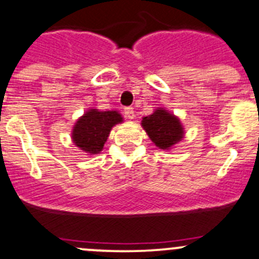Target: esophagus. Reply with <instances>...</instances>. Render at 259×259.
Instances as JSON below:
<instances>
[{
  "label": "esophagus",
  "instance_id": "obj_1",
  "mask_svg": "<svg viewBox=\"0 0 259 259\" xmlns=\"http://www.w3.org/2000/svg\"><path fill=\"white\" fill-rule=\"evenodd\" d=\"M124 116L131 119L135 117V111H133V107H124Z\"/></svg>",
  "mask_w": 259,
  "mask_h": 259
}]
</instances>
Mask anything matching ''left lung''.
<instances>
[{
	"label": "left lung",
	"instance_id": "8db88e82",
	"mask_svg": "<svg viewBox=\"0 0 259 259\" xmlns=\"http://www.w3.org/2000/svg\"><path fill=\"white\" fill-rule=\"evenodd\" d=\"M142 126L148 133L149 138L160 149H169L183 138L180 121L163 108L154 111L153 115L147 116L142 121Z\"/></svg>",
	"mask_w": 259,
	"mask_h": 259
}]
</instances>
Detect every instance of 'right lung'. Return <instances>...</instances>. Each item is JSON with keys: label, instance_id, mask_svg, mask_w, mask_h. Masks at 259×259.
Returning a JSON list of instances; mask_svg holds the SVG:
<instances>
[{"label": "right lung", "instance_id": "add662e5", "mask_svg": "<svg viewBox=\"0 0 259 259\" xmlns=\"http://www.w3.org/2000/svg\"><path fill=\"white\" fill-rule=\"evenodd\" d=\"M119 122L122 117L116 111L90 110L74 126V143L85 153L97 154L104 148L111 128Z\"/></svg>", "mask_w": 259, "mask_h": 259}]
</instances>
